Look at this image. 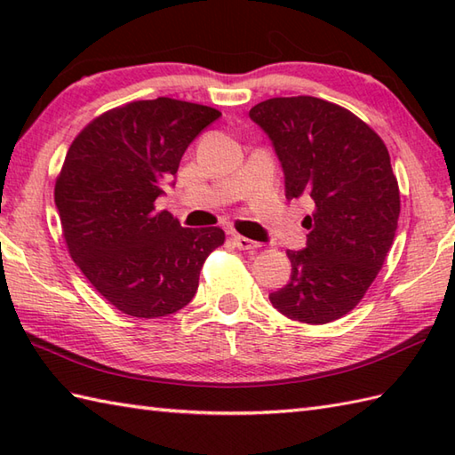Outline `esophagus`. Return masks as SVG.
<instances>
[{
	"label": "esophagus",
	"mask_w": 455,
	"mask_h": 455,
	"mask_svg": "<svg viewBox=\"0 0 455 455\" xmlns=\"http://www.w3.org/2000/svg\"><path fill=\"white\" fill-rule=\"evenodd\" d=\"M233 243L240 250H258L259 248V243H254V240H250L246 236H240V235H233Z\"/></svg>",
	"instance_id": "esophagus-1"
}]
</instances>
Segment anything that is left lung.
Here are the masks:
<instances>
[{"mask_svg": "<svg viewBox=\"0 0 455 455\" xmlns=\"http://www.w3.org/2000/svg\"><path fill=\"white\" fill-rule=\"evenodd\" d=\"M277 154L285 197L308 196L303 250H287L291 277L269 293L279 313L324 324L362 301L393 244L401 212L387 147L354 113L324 100L274 98L250 109Z\"/></svg>", "mask_w": 455, "mask_h": 455, "instance_id": "obj_1", "label": "left lung"}]
</instances>
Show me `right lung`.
<instances>
[{"label": "right lung", "instance_id": "obj_1", "mask_svg": "<svg viewBox=\"0 0 455 455\" xmlns=\"http://www.w3.org/2000/svg\"><path fill=\"white\" fill-rule=\"evenodd\" d=\"M219 117L189 101H132L93 119L66 154L54 203L68 250L124 315L156 318L186 307L207 256L225 243L219 227L183 228L154 209L183 152Z\"/></svg>", "mask_w": 455, "mask_h": 455}]
</instances>
